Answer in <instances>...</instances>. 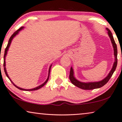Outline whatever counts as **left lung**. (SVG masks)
<instances>
[{"label": "left lung", "instance_id": "8db88e82", "mask_svg": "<svg viewBox=\"0 0 122 122\" xmlns=\"http://www.w3.org/2000/svg\"><path fill=\"white\" fill-rule=\"evenodd\" d=\"M106 30H108V36L110 39V41H111L112 46H113V50H114V55L115 57V60L114 64H113V67H112L111 70H110L107 76H106V77L102 80L97 82L95 81L86 82H81L77 80L75 78V77L74 76V70H73L72 67H71L69 75L70 80L71 82H72V84H74L75 86L79 87V88L84 89V90H92V89L100 88V87L103 86L104 85H105V84L108 82V81L109 80L110 77H112V75H113L115 70H116L117 66V45L116 42L114 41V38H113L111 31H110L108 28H106Z\"/></svg>", "mask_w": 122, "mask_h": 122}]
</instances>
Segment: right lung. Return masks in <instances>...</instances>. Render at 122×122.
Segmentation results:
<instances>
[{"label":"right lung","instance_id":"add662e5","mask_svg":"<svg viewBox=\"0 0 122 122\" xmlns=\"http://www.w3.org/2000/svg\"><path fill=\"white\" fill-rule=\"evenodd\" d=\"M24 28V27H20V28L19 29V30H16V31L14 32V33L13 34V35H12V36H11L10 37V38H9V41H8V45H7V46H6V48H5V52H4V65H4V71H5V74H6V76H7L8 77V79H9V80H10V81L11 82H12V83L13 84V85L17 87V88H18V89H19V90H24V91H33V90H38V89H40V88H41V87H42L43 86H44L45 84H46L47 82V81H48V79H49V76H50V70H51V66H52V64H51V65H50V67H49V70H48V77H47V80L43 82V84H41V85H40V86H37V87H35V88H33V89H23V88H21V87H18V86H17V85H15V84H14V83H13V82L12 81V80H11V79H10V78L9 77V76H8V73H7V71H6V67H5V57H6V55H7V53H8V50H9V47H10V44H11V43H12V41L13 40V39L14 37H15L16 36H17L18 34L19 33V32L20 31V30H22Z\"/></svg>","mask_w":122,"mask_h":122}]
</instances>
